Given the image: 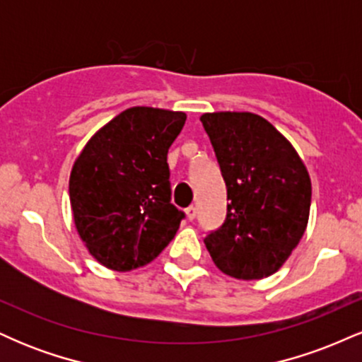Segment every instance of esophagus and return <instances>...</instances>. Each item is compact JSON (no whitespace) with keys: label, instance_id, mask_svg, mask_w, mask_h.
Returning a JSON list of instances; mask_svg holds the SVG:
<instances>
[{"label":"esophagus","instance_id":"obj_1","mask_svg":"<svg viewBox=\"0 0 362 362\" xmlns=\"http://www.w3.org/2000/svg\"><path fill=\"white\" fill-rule=\"evenodd\" d=\"M185 214H187V218H189L190 221H192L195 216H197V209H195L194 206H189V207H187V209H185Z\"/></svg>","mask_w":362,"mask_h":362}]
</instances>
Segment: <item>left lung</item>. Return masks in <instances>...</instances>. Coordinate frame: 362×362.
I'll return each instance as SVG.
<instances>
[{
    "label": "left lung",
    "instance_id": "left-lung-1",
    "mask_svg": "<svg viewBox=\"0 0 362 362\" xmlns=\"http://www.w3.org/2000/svg\"><path fill=\"white\" fill-rule=\"evenodd\" d=\"M228 190L223 226L204 243L219 271L235 279L272 276L300 243L310 218L305 163L269 120L252 112L201 115Z\"/></svg>",
    "mask_w": 362,
    "mask_h": 362
}]
</instances>
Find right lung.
<instances>
[{
  "label": "right lung",
  "instance_id": "obj_1",
  "mask_svg": "<svg viewBox=\"0 0 362 362\" xmlns=\"http://www.w3.org/2000/svg\"><path fill=\"white\" fill-rule=\"evenodd\" d=\"M187 115L131 107L91 136L69 175L78 235L107 269L129 272L160 255L184 213L170 202L168 148Z\"/></svg>",
  "mask_w": 362,
  "mask_h": 362
}]
</instances>
